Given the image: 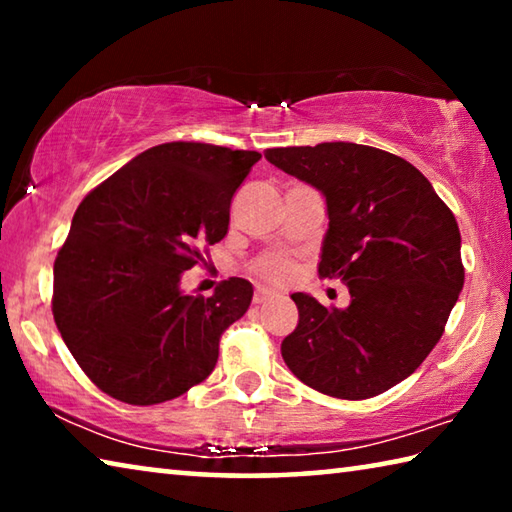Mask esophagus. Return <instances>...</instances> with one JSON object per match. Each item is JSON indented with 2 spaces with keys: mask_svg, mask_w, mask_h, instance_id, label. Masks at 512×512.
Segmentation results:
<instances>
[{
  "mask_svg": "<svg viewBox=\"0 0 512 512\" xmlns=\"http://www.w3.org/2000/svg\"><path fill=\"white\" fill-rule=\"evenodd\" d=\"M275 296H277V291L268 289V287H257V289H255V298H253V302H255V305H262V302L271 300V298H275Z\"/></svg>",
  "mask_w": 512,
  "mask_h": 512,
  "instance_id": "1",
  "label": "esophagus"
}]
</instances>
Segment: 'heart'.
<instances>
[{"label": "heart", "mask_w": 512, "mask_h": 512, "mask_svg": "<svg viewBox=\"0 0 512 512\" xmlns=\"http://www.w3.org/2000/svg\"><path fill=\"white\" fill-rule=\"evenodd\" d=\"M255 268L259 275L266 277V280H271V282H284L293 271L291 264L282 257H262L255 264Z\"/></svg>", "instance_id": "b5f03b06"}]
</instances>
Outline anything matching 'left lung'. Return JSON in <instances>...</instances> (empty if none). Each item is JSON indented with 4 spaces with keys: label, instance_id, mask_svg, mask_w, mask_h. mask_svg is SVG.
Instances as JSON below:
<instances>
[{
    "label": "left lung",
    "instance_id": "left-lung-1",
    "mask_svg": "<svg viewBox=\"0 0 512 512\" xmlns=\"http://www.w3.org/2000/svg\"><path fill=\"white\" fill-rule=\"evenodd\" d=\"M264 155L323 194L329 225L318 273L350 291L345 309L293 293L300 318L282 341L284 363L341 400L388 391L427 359L463 289L452 210L411 162L372 146L323 142Z\"/></svg>",
    "mask_w": 512,
    "mask_h": 512
}]
</instances>
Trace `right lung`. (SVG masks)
<instances>
[{
    "mask_svg": "<svg viewBox=\"0 0 512 512\" xmlns=\"http://www.w3.org/2000/svg\"><path fill=\"white\" fill-rule=\"evenodd\" d=\"M257 151L201 142L153 146L83 198L54 264V320L103 393L149 406L201 384L223 329L246 314L253 284L230 277L210 298L180 277L228 235L232 196Z\"/></svg>",
    "mask_w": 512,
    "mask_h": 512,
    "instance_id": "obj_1",
    "label": "right lung"
}]
</instances>
